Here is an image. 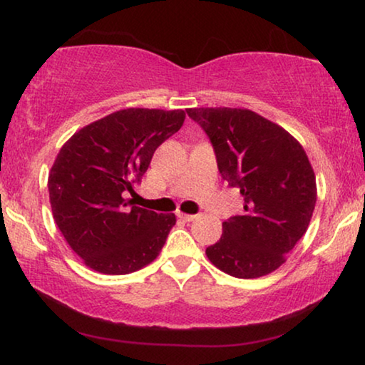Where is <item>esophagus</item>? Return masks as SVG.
I'll list each match as a JSON object with an SVG mask.
<instances>
[{
  "label": "esophagus",
  "mask_w": 365,
  "mask_h": 365,
  "mask_svg": "<svg viewBox=\"0 0 365 365\" xmlns=\"http://www.w3.org/2000/svg\"><path fill=\"white\" fill-rule=\"evenodd\" d=\"M176 216H178L179 219H182V221H186V222H191V221H194V219L197 217L196 214H186V212H181V211H178Z\"/></svg>",
  "instance_id": "1"
}]
</instances>
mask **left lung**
<instances>
[{
    "label": "left lung",
    "mask_w": 365,
    "mask_h": 365,
    "mask_svg": "<svg viewBox=\"0 0 365 365\" xmlns=\"http://www.w3.org/2000/svg\"><path fill=\"white\" fill-rule=\"evenodd\" d=\"M186 113L207 134L221 178L242 197V214L226 219L221 239L206 249L209 261L239 279L276 271L306 234L316 207L306 151L286 129L249 109Z\"/></svg>",
    "instance_id": "left-lung-1"
}]
</instances>
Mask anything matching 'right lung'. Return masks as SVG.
<instances>
[{"label": "right lung", "instance_id": "right-lung-1", "mask_svg": "<svg viewBox=\"0 0 365 365\" xmlns=\"http://www.w3.org/2000/svg\"><path fill=\"white\" fill-rule=\"evenodd\" d=\"M181 109L129 108L79 129L48 179L56 226L88 267L129 274L153 262L176 224L174 214L134 206L153 154L181 129Z\"/></svg>", "mask_w": 365, "mask_h": 365}]
</instances>
